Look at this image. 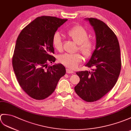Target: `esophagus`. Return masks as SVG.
Listing matches in <instances>:
<instances>
[{
	"instance_id": "obj_1",
	"label": "esophagus",
	"mask_w": 131,
	"mask_h": 131,
	"mask_svg": "<svg viewBox=\"0 0 131 131\" xmlns=\"http://www.w3.org/2000/svg\"><path fill=\"white\" fill-rule=\"evenodd\" d=\"M66 72L67 73H74V71H72L71 69H69V68H67L66 69Z\"/></svg>"
}]
</instances>
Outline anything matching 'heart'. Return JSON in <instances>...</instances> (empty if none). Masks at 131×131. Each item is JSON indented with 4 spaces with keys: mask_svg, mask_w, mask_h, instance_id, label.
<instances>
[{
    "mask_svg": "<svg viewBox=\"0 0 131 131\" xmlns=\"http://www.w3.org/2000/svg\"><path fill=\"white\" fill-rule=\"evenodd\" d=\"M67 35L78 44V49L86 57L91 55L94 48V43L88 38V33L85 29L77 25L67 31ZM52 44L54 48L61 51L62 49V40L60 33H56L52 38ZM83 60V57L79 53H66L58 57L59 62L70 68H75Z\"/></svg>",
    "mask_w": 131,
    "mask_h": 131,
    "instance_id": "b5f03b06",
    "label": "heart"
}]
</instances>
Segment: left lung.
Instances as JSON below:
<instances>
[{
    "instance_id": "1",
    "label": "left lung",
    "mask_w": 131,
    "mask_h": 131,
    "mask_svg": "<svg viewBox=\"0 0 131 131\" xmlns=\"http://www.w3.org/2000/svg\"><path fill=\"white\" fill-rule=\"evenodd\" d=\"M93 28L95 49L85 66L92 71L76 72L80 81L75 93L88 102L98 101L116 84L121 69L120 47L116 34L108 25L96 18H85Z\"/></svg>"
}]
</instances>
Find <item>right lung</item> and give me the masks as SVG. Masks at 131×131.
<instances>
[{
  "mask_svg": "<svg viewBox=\"0 0 131 131\" xmlns=\"http://www.w3.org/2000/svg\"><path fill=\"white\" fill-rule=\"evenodd\" d=\"M67 19L50 16L39 17L21 31L16 41L12 64L17 81L29 96L44 100L53 93L66 68L54 62L52 38Z\"/></svg>",
  "mask_w": 131,
  "mask_h": 131,
  "instance_id": "obj_1",
  "label": "right lung"
}]
</instances>
